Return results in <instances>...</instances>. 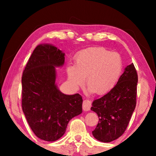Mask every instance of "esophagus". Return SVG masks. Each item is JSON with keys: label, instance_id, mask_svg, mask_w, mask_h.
Wrapping results in <instances>:
<instances>
[{"label": "esophagus", "instance_id": "esophagus-1", "mask_svg": "<svg viewBox=\"0 0 156 156\" xmlns=\"http://www.w3.org/2000/svg\"><path fill=\"white\" fill-rule=\"evenodd\" d=\"M91 107V102L89 100H84L83 103V109L84 111H89Z\"/></svg>", "mask_w": 156, "mask_h": 156}]
</instances>
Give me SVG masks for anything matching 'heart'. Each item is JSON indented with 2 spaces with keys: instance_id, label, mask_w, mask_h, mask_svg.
Listing matches in <instances>:
<instances>
[{
  "instance_id": "obj_1",
  "label": "heart",
  "mask_w": 156,
  "mask_h": 156,
  "mask_svg": "<svg viewBox=\"0 0 156 156\" xmlns=\"http://www.w3.org/2000/svg\"><path fill=\"white\" fill-rule=\"evenodd\" d=\"M122 58L103 47H91L76 55L75 65H68L67 77L73 87L82 86L87 78L91 91L102 95L112 90L122 74Z\"/></svg>"
}]
</instances>
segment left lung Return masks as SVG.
<instances>
[{
    "mask_svg": "<svg viewBox=\"0 0 156 156\" xmlns=\"http://www.w3.org/2000/svg\"><path fill=\"white\" fill-rule=\"evenodd\" d=\"M137 83L138 73L131 63L112 90L94 100L91 109L98 115L99 121L92 134L98 140L110 142L125 131L136 108Z\"/></svg>",
    "mask_w": 156,
    "mask_h": 156,
    "instance_id": "obj_1",
    "label": "left lung"
}]
</instances>
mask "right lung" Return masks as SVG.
I'll return each instance as SVG.
<instances>
[{"mask_svg": "<svg viewBox=\"0 0 156 156\" xmlns=\"http://www.w3.org/2000/svg\"><path fill=\"white\" fill-rule=\"evenodd\" d=\"M65 63V54L49 44L37 46L22 76V108L34 134L43 140L61 138L69 122L83 112L80 94H62L56 84V67Z\"/></svg>", "mask_w": 156, "mask_h": 156, "instance_id": "right-lung-1", "label": "right lung"}]
</instances>
